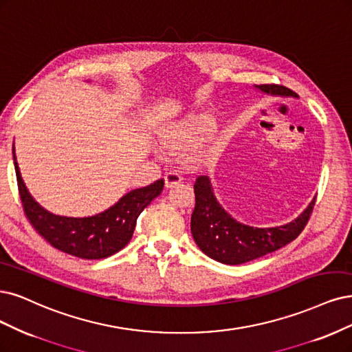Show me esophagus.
Here are the masks:
<instances>
[{
  "label": "esophagus",
  "instance_id": "34e87169",
  "mask_svg": "<svg viewBox=\"0 0 352 352\" xmlns=\"http://www.w3.org/2000/svg\"><path fill=\"white\" fill-rule=\"evenodd\" d=\"M182 180H184V177H182V176H180L179 173H176V172H168V173H166V176H164L166 188H173V186L179 185Z\"/></svg>",
  "mask_w": 352,
  "mask_h": 352
}]
</instances>
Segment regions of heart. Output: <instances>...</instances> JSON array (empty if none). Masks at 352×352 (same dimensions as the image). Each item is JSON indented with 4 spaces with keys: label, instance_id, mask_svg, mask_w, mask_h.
<instances>
[{
    "label": "heart",
    "instance_id": "1",
    "mask_svg": "<svg viewBox=\"0 0 352 352\" xmlns=\"http://www.w3.org/2000/svg\"><path fill=\"white\" fill-rule=\"evenodd\" d=\"M215 125V118L208 112L192 113L177 120L162 122L155 128V137L164 150H179L198 135L210 132Z\"/></svg>",
    "mask_w": 352,
    "mask_h": 352
}]
</instances>
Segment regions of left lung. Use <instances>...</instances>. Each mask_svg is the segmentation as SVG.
Masks as SVG:
<instances>
[{"label":"left lung","instance_id":"1","mask_svg":"<svg viewBox=\"0 0 352 352\" xmlns=\"http://www.w3.org/2000/svg\"><path fill=\"white\" fill-rule=\"evenodd\" d=\"M263 94L278 98H296L298 94L276 84L253 86ZM195 210L190 217V232L198 248L211 259L226 265H240L275 252L298 237L313 211L311 199L307 208L293 221L276 227H252L237 221L217 201L211 179L199 176L193 185Z\"/></svg>","mask_w":352,"mask_h":352}]
</instances>
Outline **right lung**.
I'll use <instances>...</instances> for the list:
<instances>
[{"label":"right lung","mask_w":352,"mask_h":352,"mask_svg":"<svg viewBox=\"0 0 352 352\" xmlns=\"http://www.w3.org/2000/svg\"><path fill=\"white\" fill-rule=\"evenodd\" d=\"M14 168L24 212L42 237L60 252L81 259H103L124 249L134 234L137 218L162 193L164 180L132 189L111 208L91 217H65L45 210L24 185L13 147Z\"/></svg>","instance_id":"obj_1"}]
</instances>
